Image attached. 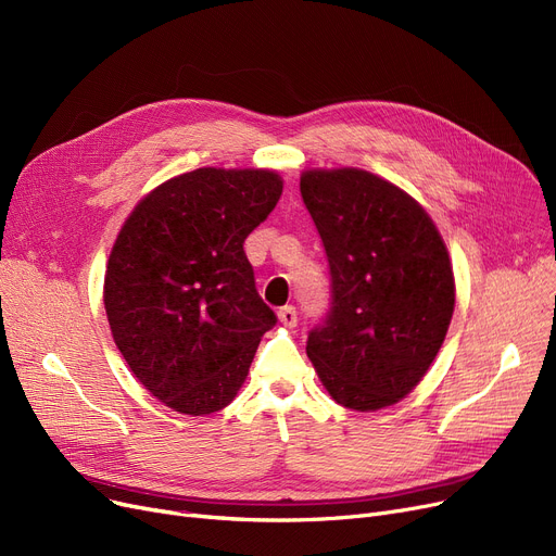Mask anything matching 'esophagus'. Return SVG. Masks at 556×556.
Here are the masks:
<instances>
[{
  "label": "esophagus",
  "instance_id": "34e87169",
  "mask_svg": "<svg viewBox=\"0 0 556 556\" xmlns=\"http://www.w3.org/2000/svg\"><path fill=\"white\" fill-rule=\"evenodd\" d=\"M279 323L283 325V327H295L298 325V311H295V306H283V308H279Z\"/></svg>",
  "mask_w": 556,
  "mask_h": 556
}]
</instances>
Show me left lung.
<instances>
[{
  "instance_id": "8db88e82",
  "label": "left lung",
  "mask_w": 556,
  "mask_h": 556,
  "mask_svg": "<svg viewBox=\"0 0 556 556\" xmlns=\"http://www.w3.org/2000/svg\"><path fill=\"white\" fill-rule=\"evenodd\" d=\"M300 191L331 275L329 311L306 354L340 405H392L446 338L455 306L446 245L410 195L367 170H306Z\"/></svg>"
}]
</instances>
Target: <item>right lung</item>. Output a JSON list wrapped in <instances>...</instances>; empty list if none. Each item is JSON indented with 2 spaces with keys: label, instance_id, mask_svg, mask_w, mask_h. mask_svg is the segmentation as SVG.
Wrapping results in <instances>:
<instances>
[{
  "label": "right lung",
  "instance_id": "add662e5",
  "mask_svg": "<svg viewBox=\"0 0 556 556\" xmlns=\"http://www.w3.org/2000/svg\"><path fill=\"white\" fill-rule=\"evenodd\" d=\"M281 189L273 170L198 168L146 195L116 237L103 290L112 338L175 413L229 405L277 325L243 243Z\"/></svg>",
  "mask_w": 556,
  "mask_h": 556
}]
</instances>
